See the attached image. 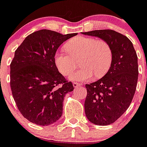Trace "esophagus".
Wrapping results in <instances>:
<instances>
[{
	"label": "esophagus",
	"instance_id": "1",
	"mask_svg": "<svg viewBox=\"0 0 147 147\" xmlns=\"http://www.w3.org/2000/svg\"><path fill=\"white\" fill-rule=\"evenodd\" d=\"M73 86L75 88H78V87H80V86H82V84H80V83H78V82H73Z\"/></svg>",
	"mask_w": 147,
	"mask_h": 147
}]
</instances>
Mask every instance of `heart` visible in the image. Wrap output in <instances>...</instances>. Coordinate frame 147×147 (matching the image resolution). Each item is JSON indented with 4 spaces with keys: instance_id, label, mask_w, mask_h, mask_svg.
I'll use <instances>...</instances> for the list:
<instances>
[{
    "instance_id": "1",
    "label": "heart",
    "mask_w": 147,
    "mask_h": 147,
    "mask_svg": "<svg viewBox=\"0 0 147 147\" xmlns=\"http://www.w3.org/2000/svg\"><path fill=\"white\" fill-rule=\"evenodd\" d=\"M67 53L57 52L55 55V64L59 72L68 76L76 67L79 59L80 67L71 74L69 79L85 81L94 76L103 77L110 68L113 59L112 47L107 41L92 37L77 36L68 40L64 45Z\"/></svg>"
}]
</instances>
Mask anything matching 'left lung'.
I'll list each match as a JSON object with an SVG mask.
<instances>
[{
    "instance_id": "left-lung-1",
    "label": "left lung",
    "mask_w": 147,
    "mask_h": 147,
    "mask_svg": "<svg viewBox=\"0 0 147 147\" xmlns=\"http://www.w3.org/2000/svg\"><path fill=\"white\" fill-rule=\"evenodd\" d=\"M82 34L98 37L112 47L113 59L110 68L101 79L85 84L87 94L84 102L89 121L97 125H108L119 119L132 101L139 75L137 53L127 37L112 30Z\"/></svg>"
}]
</instances>
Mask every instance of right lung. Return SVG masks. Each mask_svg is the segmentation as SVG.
<instances>
[{"instance_id":"right-lung-1","label":"right lung","mask_w":147,"mask_h":147,"mask_svg":"<svg viewBox=\"0 0 147 147\" xmlns=\"http://www.w3.org/2000/svg\"><path fill=\"white\" fill-rule=\"evenodd\" d=\"M77 35L40 30L28 35L15 52L10 63L12 94L30 122L47 126L61 117L65 95L74 87L58 72L54 57L60 45Z\"/></svg>"}]
</instances>
